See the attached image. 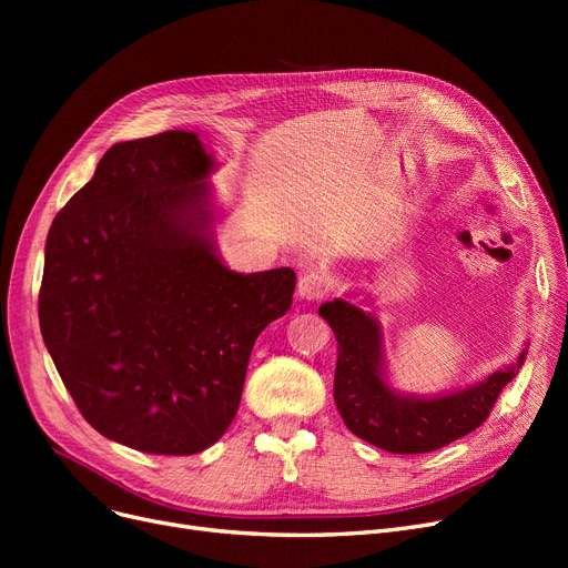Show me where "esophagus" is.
I'll return each mask as SVG.
<instances>
[{
  "label": "esophagus",
  "instance_id": "obj_1",
  "mask_svg": "<svg viewBox=\"0 0 568 568\" xmlns=\"http://www.w3.org/2000/svg\"><path fill=\"white\" fill-rule=\"evenodd\" d=\"M296 292H300L302 300H322L326 292H332V281L322 272H306L300 278V285H296Z\"/></svg>",
  "mask_w": 568,
  "mask_h": 568
}]
</instances>
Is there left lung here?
Here are the masks:
<instances>
[{"mask_svg": "<svg viewBox=\"0 0 568 568\" xmlns=\"http://www.w3.org/2000/svg\"><path fill=\"white\" fill-rule=\"evenodd\" d=\"M338 341L334 400L345 426L377 449L392 454H428L479 428L523 362L495 371L484 382L439 398L403 396L384 379L379 322L343 300L317 311Z\"/></svg>", "mask_w": 568, "mask_h": 568, "instance_id": "8db88e82", "label": "left lung"}]
</instances>
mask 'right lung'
I'll return each mask as SVG.
<instances>
[{"mask_svg": "<svg viewBox=\"0 0 568 568\" xmlns=\"http://www.w3.org/2000/svg\"><path fill=\"white\" fill-rule=\"evenodd\" d=\"M214 168L189 131L112 144L48 232L43 343L87 424L142 454L219 442L255 338L292 306V268L221 262Z\"/></svg>", "mask_w": 568, "mask_h": 568, "instance_id": "obj_1", "label": "right lung"}]
</instances>
